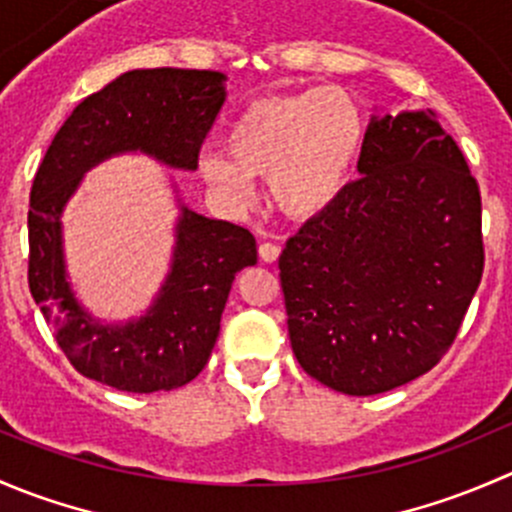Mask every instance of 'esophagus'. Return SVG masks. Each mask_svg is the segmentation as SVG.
<instances>
[{
  "mask_svg": "<svg viewBox=\"0 0 512 512\" xmlns=\"http://www.w3.org/2000/svg\"><path fill=\"white\" fill-rule=\"evenodd\" d=\"M280 245H275V242H262L260 245V260L262 262H277L280 260Z\"/></svg>",
  "mask_w": 512,
  "mask_h": 512,
  "instance_id": "esophagus-1",
  "label": "esophagus"
}]
</instances>
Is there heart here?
Wrapping results in <instances>:
<instances>
[{"label": "heart", "instance_id": "b5f03b06", "mask_svg": "<svg viewBox=\"0 0 512 512\" xmlns=\"http://www.w3.org/2000/svg\"><path fill=\"white\" fill-rule=\"evenodd\" d=\"M361 146L359 103L339 86H322L252 101L225 131L227 153L203 151L198 170L232 203H247L252 178H267L282 213L314 218L349 188Z\"/></svg>", "mask_w": 512, "mask_h": 512}]
</instances>
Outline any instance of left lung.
<instances>
[{"label": "left lung", "instance_id": "obj_1", "mask_svg": "<svg viewBox=\"0 0 512 512\" xmlns=\"http://www.w3.org/2000/svg\"><path fill=\"white\" fill-rule=\"evenodd\" d=\"M361 178L280 255L299 366L349 396L404 386L441 361L483 275L480 190L431 108L381 113Z\"/></svg>", "mask_w": 512, "mask_h": 512}]
</instances>
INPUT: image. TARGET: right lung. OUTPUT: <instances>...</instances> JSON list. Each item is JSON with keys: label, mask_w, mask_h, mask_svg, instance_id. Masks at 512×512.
Wrapping results in <instances>:
<instances>
[{"label": "right lung", "mask_w": 512, "mask_h": 512, "mask_svg": "<svg viewBox=\"0 0 512 512\" xmlns=\"http://www.w3.org/2000/svg\"><path fill=\"white\" fill-rule=\"evenodd\" d=\"M225 81L220 71H126L74 108L36 170L29 289L74 369L118 391H170L203 371L232 280L257 262L255 237L178 198L173 260L156 299L138 319L106 324L71 289L61 215L81 178L121 153H146L175 170L198 168L200 146L225 103Z\"/></svg>", "instance_id": "right-lung-1"}]
</instances>
